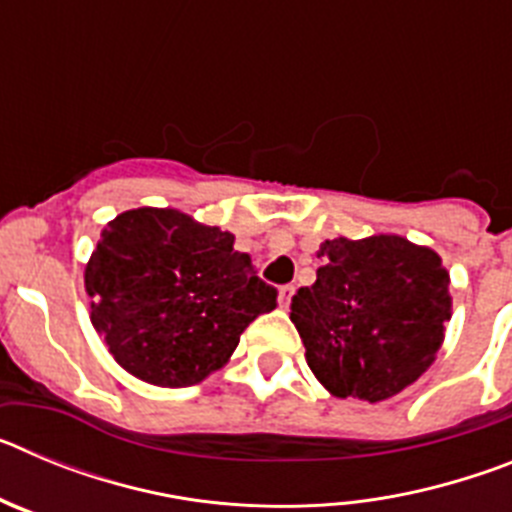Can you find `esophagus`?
Wrapping results in <instances>:
<instances>
[{
  "mask_svg": "<svg viewBox=\"0 0 512 512\" xmlns=\"http://www.w3.org/2000/svg\"><path fill=\"white\" fill-rule=\"evenodd\" d=\"M292 295H295V287L292 284H284V287H279V307H289V302H292Z\"/></svg>",
  "mask_w": 512,
  "mask_h": 512,
  "instance_id": "1",
  "label": "esophagus"
}]
</instances>
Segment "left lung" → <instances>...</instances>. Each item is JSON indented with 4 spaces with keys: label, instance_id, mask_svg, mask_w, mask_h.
<instances>
[{
    "label": "left lung",
    "instance_id": "obj_1",
    "mask_svg": "<svg viewBox=\"0 0 512 512\" xmlns=\"http://www.w3.org/2000/svg\"><path fill=\"white\" fill-rule=\"evenodd\" d=\"M312 287L292 297L305 359L336 397L382 402L433 364L451 318L441 256L400 235L320 243Z\"/></svg>",
    "mask_w": 512,
    "mask_h": 512
}]
</instances>
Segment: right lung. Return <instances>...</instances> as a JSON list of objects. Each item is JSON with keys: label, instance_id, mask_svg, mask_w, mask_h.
<instances>
[{"label": "right lung", "instance_id": "obj_1", "mask_svg": "<svg viewBox=\"0 0 512 512\" xmlns=\"http://www.w3.org/2000/svg\"><path fill=\"white\" fill-rule=\"evenodd\" d=\"M233 241L169 207L107 223L84 284L94 330L125 372L158 387L202 382L230 359L248 323L277 307V289Z\"/></svg>", "mask_w": 512, "mask_h": 512}]
</instances>
